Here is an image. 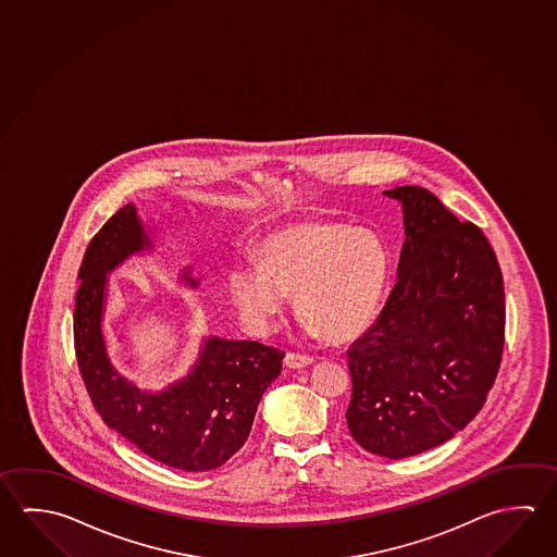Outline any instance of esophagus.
<instances>
[{
	"mask_svg": "<svg viewBox=\"0 0 557 557\" xmlns=\"http://www.w3.org/2000/svg\"><path fill=\"white\" fill-rule=\"evenodd\" d=\"M312 356L309 354H299V351H289L287 356H285V366L287 368H293V370H301V368H307V366H311Z\"/></svg>",
	"mask_w": 557,
	"mask_h": 557,
	"instance_id": "1",
	"label": "esophagus"
}]
</instances>
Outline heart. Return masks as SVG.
<instances>
[{
    "label": "heart",
    "instance_id": "heart-1",
    "mask_svg": "<svg viewBox=\"0 0 557 557\" xmlns=\"http://www.w3.org/2000/svg\"><path fill=\"white\" fill-rule=\"evenodd\" d=\"M258 264L228 270L226 287L243 321L274 331L295 293L305 332L351 341L380 311L389 280V255L380 236L338 223H301L265 236Z\"/></svg>",
    "mask_w": 557,
    "mask_h": 557
}]
</instances>
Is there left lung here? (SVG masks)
Returning a JSON list of instances; mask_svg holds the SVG:
<instances>
[{
    "mask_svg": "<svg viewBox=\"0 0 557 557\" xmlns=\"http://www.w3.org/2000/svg\"><path fill=\"white\" fill-rule=\"evenodd\" d=\"M405 245L397 282L370 331L351 344V438L383 458L438 446L468 426L505 346V287L487 236L429 189L400 186Z\"/></svg>",
    "mask_w": 557,
    "mask_h": 557,
    "instance_id": "left-lung-1",
    "label": "left lung"
}]
</instances>
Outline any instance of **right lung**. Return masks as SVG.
Here are the masks:
<instances>
[{"instance_id":"right-lung-1","label":"right lung","mask_w":557,"mask_h":557,"mask_svg":"<svg viewBox=\"0 0 557 557\" xmlns=\"http://www.w3.org/2000/svg\"><path fill=\"white\" fill-rule=\"evenodd\" d=\"M150 248L135 206H123L91 238L79 265L74 348L99 417L135 448L170 468H221L245 446L258 403L282 371L280 348L209 336L196 368L160 393H145L111 366L101 332L108 274ZM184 274L189 285L197 282Z\"/></svg>"}]
</instances>
